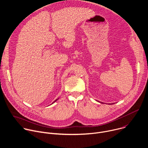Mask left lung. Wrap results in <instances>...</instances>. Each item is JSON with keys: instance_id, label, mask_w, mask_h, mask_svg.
<instances>
[{"instance_id": "1", "label": "left lung", "mask_w": 148, "mask_h": 148, "mask_svg": "<svg viewBox=\"0 0 148 148\" xmlns=\"http://www.w3.org/2000/svg\"><path fill=\"white\" fill-rule=\"evenodd\" d=\"M99 102V101H98ZM100 102V103H102V102ZM113 104H114V103H113ZM112 103H109V105H113Z\"/></svg>"}]
</instances>
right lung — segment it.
<instances>
[{
	"label": "right lung",
	"mask_w": 148,
	"mask_h": 148,
	"mask_svg": "<svg viewBox=\"0 0 148 148\" xmlns=\"http://www.w3.org/2000/svg\"><path fill=\"white\" fill-rule=\"evenodd\" d=\"M58 99H59V98H58V99H56V100H55V101H54V102H53V103H52V104H53V103H55V102H56V101H58Z\"/></svg>",
	"instance_id": "right-lung-1"
}]
</instances>
